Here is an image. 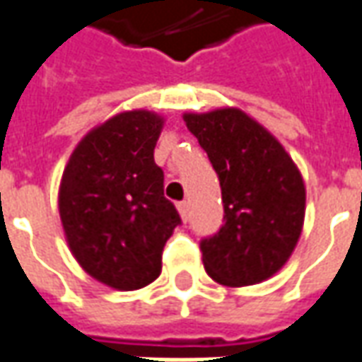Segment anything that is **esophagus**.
<instances>
[{
  "instance_id": "esophagus-1",
  "label": "esophagus",
  "mask_w": 362,
  "mask_h": 362,
  "mask_svg": "<svg viewBox=\"0 0 362 362\" xmlns=\"http://www.w3.org/2000/svg\"><path fill=\"white\" fill-rule=\"evenodd\" d=\"M178 212H180L182 220H184V222H188V218H190V204H188L186 200L180 202V204H178Z\"/></svg>"
}]
</instances>
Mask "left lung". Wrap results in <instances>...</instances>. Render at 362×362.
Instances as JSON below:
<instances>
[{"instance_id": "left-lung-1", "label": "left lung", "mask_w": 362, "mask_h": 362, "mask_svg": "<svg viewBox=\"0 0 362 362\" xmlns=\"http://www.w3.org/2000/svg\"><path fill=\"white\" fill-rule=\"evenodd\" d=\"M218 174L223 223L200 242L208 275L240 287L281 269L305 218L303 178L267 130L238 109L184 115Z\"/></svg>"}]
</instances>
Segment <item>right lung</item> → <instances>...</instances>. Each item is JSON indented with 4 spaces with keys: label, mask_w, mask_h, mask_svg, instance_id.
Instances as JSON below:
<instances>
[{
    "label": "right lung",
    "mask_w": 362,
    "mask_h": 362,
    "mask_svg": "<svg viewBox=\"0 0 362 362\" xmlns=\"http://www.w3.org/2000/svg\"><path fill=\"white\" fill-rule=\"evenodd\" d=\"M162 122L148 110L112 117L78 142L61 180L71 252L88 275L122 291L160 275L164 243L182 223L154 162Z\"/></svg>",
    "instance_id": "add662e5"
}]
</instances>
